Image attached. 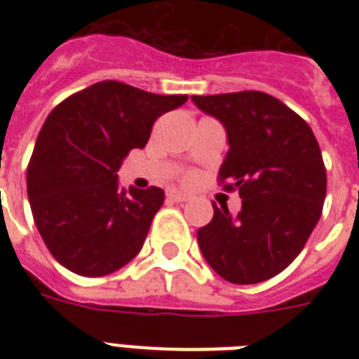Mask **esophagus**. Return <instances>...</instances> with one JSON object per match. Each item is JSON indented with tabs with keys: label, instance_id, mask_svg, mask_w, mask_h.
Segmentation results:
<instances>
[{
	"label": "esophagus",
	"instance_id": "1",
	"mask_svg": "<svg viewBox=\"0 0 359 359\" xmlns=\"http://www.w3.org/2000/svg\"><path fill=\"white\" fill-rule=\"evenodd\" d=\"M168 199L175 203H184L190 199V196L184 194V191H179V190H175V188H171V190H168Z\"/></svg>",
	"mask_w": 359,
	"mask_h": 359
}]
</instances>
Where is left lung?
Segmentation results:
<instances>
[{
	"mask_svg": "<svg viewBox=\"0 0 359 359\" xmlns=\"http://www.w3.org/2000/svg\"><path fill=\"white\" fill-rule=\"evenodd\" d=\"M225 126L229 152L218 180L238 190L242 208L212 205L214 218L197 231L205 261L229 283H261L304 250L323 214L326 168L309 124L261 91L191 97Z\"/></svg>",
	"mask_w": 359,
	"mask_h": 359,
	"instance_id": "obj_1",
	"label": "left lung"
}]
</instances>
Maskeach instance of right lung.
Masks as SVG:
<instances>
[{
    "label": "right lung",
    "mask_w": 359,
    "mask_h": 359,
    "mask_svg": "<svg viewBox=\"0 0 359 359\" xmlns=\"http://www.w3.org/2000/svg\"><path fill=\"white\" fill-rule=\"evenodd\" d=\"M186 100V95H154L106 80L52 109L27 165V197L36 229L59 264L100 278L140 253L163 190L126 191L117 171L132 149L147 145L154 121Z\"/></svg>",
    "instance_id": "obj_1"
}]
</instances>
